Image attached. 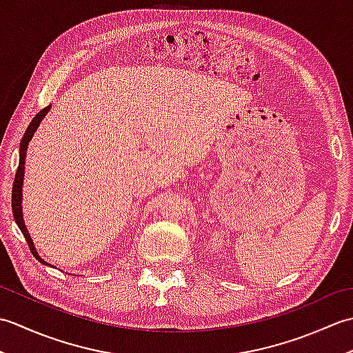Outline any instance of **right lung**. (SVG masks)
<instances>
[{
	"mask_svg": "<svg viewBox=\"0 0 353 353\" xmlns=\"http://www.w3.org/2000/svg\"><path fill=\"white\" fill-rule=\"evenodd\" d=\"M51 109V104H48L47 108L42 109L39 114H37L33 119L32 123H30V125L27 127V130L24 133V137H22L21 139V144H19V163H18V170H17V176H14V182H13V188H12V211H13V219L14 221H17L18 228L21 229L22 235H24L26 241L30 247V250H32L33 256L42 262L43 265H50V267H54L48 264V262H45L39 254H37V250L36 247L33 244V239L32 236H30L28 230L26 228V223H24V216H22V185H24V171H26V156H27V148H28V142L32 141L34 132L37 130V127H39V124L42 123V119L45 118V115L48 114ZM56 268V267H54Z\"/></svg>",
	"mask_w": 353,
	"mask_h": 353,
	"instance_id": "right-lung-1",
	"label": "right lung"
}]
</instances>
